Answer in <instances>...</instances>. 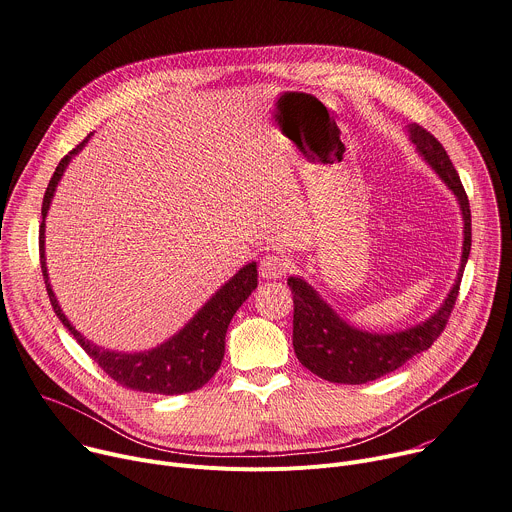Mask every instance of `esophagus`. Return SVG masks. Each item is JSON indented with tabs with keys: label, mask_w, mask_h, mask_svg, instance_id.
<instances>
[{
	"label": "esophagus",
	"mask_w": 512,
	"mask_h": 512,
	"mask_svg": "<svg viewBox=\"0 0 512 512\" xmlns=\"http://www.w3.org/2000/svg\"><path fill=\"white\" fill-rule=\"evenodd\" d=\"M289 260L285 256L280 254H266L262 260H260V274L262 278H280L282 274H285L289 270Z\"/></svg>",
	"instance_id": "1"
}]
</instances>
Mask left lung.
Returning <instances> with one entry per match:
<instances>
[{
  "label": "left lung",
  "instance_id": "8db88e82",
  "mask_svg": "<svg viewBox=\"0 0 512 512\" xmlns=\"http://www.w3.org/2000/svg\"><path fill=\"white\" fill-rule=\"evenodd\" d=\"M411 140L435 173L458 197L464 215V252L458 280L449 291L439 311L425 323L399 333H368L339 319L333 309L319 299V295L305 280L291 276L293 291V346L299 362L323 380L337 384H364L401 368L417 354L429 350L445 329L449 315L456 305L464 268L472 246V215L464 185L453 168L441 142L419 124L409 126Z\"/></svg>",
  "mask_w": 512,
  "mask_h": 512
}]
</instances>
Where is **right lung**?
Here are the masks:
<instances>
[{
  "mask_svg": "<svg viewBox=\"0 0 512 512\" xmlns=\"http://www.w3.org/2000/svg\"><path fill=\"white\" fill-rule=\"evenodd\" d=\"M89 138V136H87ZM87 138L77 144L61 162L56 166L54 175L46 187L44 199H42V223H40V264H42V276L46 293L50 299V305L63 321V325L69 329V333L77 339V344L85 350V354L97 362V366L118 384L150 392V394H183L201 388L211 380V376L219 370L223 352H225V331L230 325L236 311L242 307V303L252 295V291L258 285V272L256 262L244 266L230 282L225 285L205 303V307L175 335L170 337L168 342L162 346L142 352V354H120V352H109L101 350L99 346L91 344L85 339L65 317L61 311L56 297L50 289L48 274H46V262H44V217L50 207L52 195L56 185H59L65 168L73 154H77Z\"/></svg>",
  "mask_w": 512,
  "mask_h": 512,
  "instance_id": "add662e5",
  "label": "right lung"
}]
</instances>
